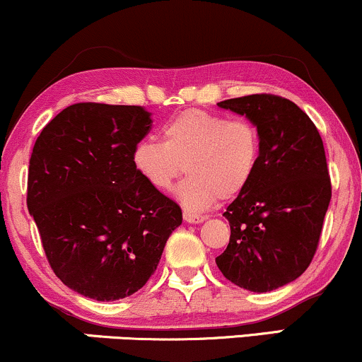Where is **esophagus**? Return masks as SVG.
<instances>
[{"instance_id":"1","label":"esophagus","mask_w":362,"mask_h":362,"mask_svg":"<svg viewBox=\"0 0 362 362\" xmlns=\"http://www.w3.org/2000/svg\"><path fill=\"white\" fill-rule=\"evenodd\" d=\"M185 222H188V223H202V222H205L206 220V216H199V215H194V214H189V211H185Z\"/></svg>"}]
</instances>
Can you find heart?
<instances>
[{"label": "heart", "mask_w": 362, "mask_h": 362, "mask_svg": "<svg viewBox=\"0 0 362 362\" xmlns=\"http://www.w3.org/2000/svg\"><path fill=\"white\" fill-rule=\"evenodd\" d=\"M259 157L261 135L254 123L193 108L165 123L163 142L140 140L132 159L157 191L171 189L186 169L189 177L177 189V198L188 210L205 211L220 198H235L247 188Z\"/></svg>", "instance_id": "b5f03b06"}]
</instances>
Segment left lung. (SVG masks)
Wrapping results in <instances>:
<instances>
[{"label": "left lung", "mask_w": 362, "mask_h": 362, "mask_svg": "<svg viewBox=\"0 0 362 362\" xmlns=\"http://www.w3.org/2000/svg\"><path fill=\"white\" fill-rule=\"evenodd\" d=\"M216 105L245 115L261 135L256 174L223 214L230 240L216 266L244 290L273 291L300 278L315 256L332 198L324 142L286 98L249 95Z\"/></svg>", "instance_id": "1"}]
</instances>
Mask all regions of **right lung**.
I'll return each mask as SVG.
<instances>
[{
    "label": "right lung",
    "instance_id": "1",
    "mask_svg": "<svg viewBox=\"0 0 362 362\" xmlns=\"http://www.w3.org/2000/svg\"><path fill=\"white\" fill-rule=\"evenodd\" d=\"M151 127L142 106L76 103L33 146L28 211L55 276L88 298L139 291L182 222L180 205L134 165V148Z\"/></svg>",
    "mask_w": 362,
    "mask_h": 362
}]
</instances>
